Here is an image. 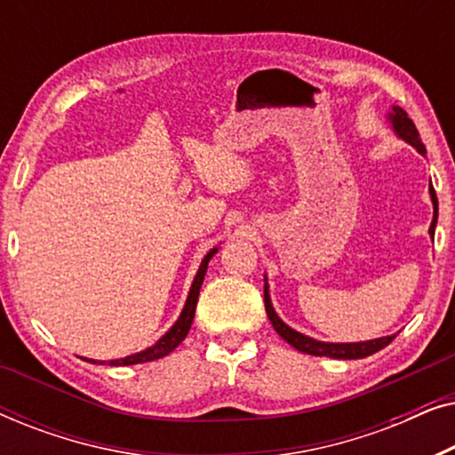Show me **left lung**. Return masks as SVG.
Wrapping results in <instances>:
<instances>
[{
	"instance_id": "left-lung-1",
	"label": "left lung",
	"mask_w": 455,
	"mask_h": 455,
	"mask_svg": "<svg viewBox=\"0 0 455 455\" xmlns=\"http://www.w3.org/2000/svg\"><path fill=\"white\" fill-rule=\"evenodd\" d=\"M391 117V124H394L395 132L402 136L403 140L410 142L416 151L425 155V145H422L420 140V134L419 130H416L414 122L410 120L406 111L402 108H394V114L389 116ZM431 192V201H433V207H435V215H433V223H431V235L435 234V223H437V195H435V188L431 186L428 188ZM265 310H267V316H269V321L273 323V329L282 335V338L288 341L290 346H294L296 350H300L304 354H313V356H327V358H339V360H356V358H364V356H371V354H375L379 350H383L385 346L391 344V339L395 338V335H387V338H379V339H371V341H358V344H325V341H316L313 338H307V335L294 331V329H290L285 323L279 319L275 315V310L271 307V300H269V291H267V283H265Z\"/></svg>"
}]
</instances>
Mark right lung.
<instances>
[{
    "label": "right lung",
    "mask_w": 455,
    "mask_h": 455,
    "mask_svg": "<svg viewBox=\"0 0 455 455\" xmlns=\"http://www.w3.org/2000/svg\"><path fill=\"white\" fill-rule=\"evenodd\" d=\"M217 252V248H213L207 257L203 259L201 263V269H198L195 282H192V288H190V294H188V300H186V307L182 310V315H180V319L176 321V325H173L170 331H167L164 338H161L157 344L147 347L145 352H139V354H132V356H126V358H120V360H109L111 366H128V364H142V363H151V360H157V358H164L167 354L176 350V347L182 344L186 335L190 331V325L192 321H195V310H196V302H198V291H201V285H203V279H204V273H207V265L213 254ZM89 363H97V360H89Z\"/></svg>",
    "instance_id": "1"
}]
</instances>
